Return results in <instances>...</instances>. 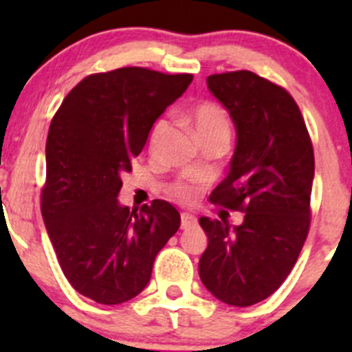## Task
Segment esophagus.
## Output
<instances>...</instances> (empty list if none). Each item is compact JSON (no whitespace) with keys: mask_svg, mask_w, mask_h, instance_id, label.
<instances>
[{"mask_svg":"<svg viewBox=\"0 0 352 352\" xmlns=\"http://www.w3.org/2000/svg\"><path fill=\"white\" fill-rule=\"evenodd\" d=\"M196 225H197V219L194 218V216L186 214V212L180 216V228L182 230H190V228H194Z\"/></svg>","mask_w":352,"mask_h":352,"instance_id":"esophagus-1","label":"esophagus"}]
</instances>
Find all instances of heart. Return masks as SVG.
I'll return each instance as SVG.
<instances>
[{"mask_svg": "<svg viewBox=\"0 0 352 352\" xmlns=\"http://www.w3.org/2000/svg\"><path fill=\"white\" fill-rule=\"evenodd\" d=\"M189 119L201 141L216 136L230 138L232 124H230L228 113L225 112V109L221 105L214 104V102H201V104H197L196 107L190 110ZM168 129L170 122L165 117H162V119H158L153 124V127L150 131V138H148V144H150L151 151H155L162 144ZM168 192L177 201L184 202V204H190V202L196 201L199 187L194 182H189V180H177V182L170 184Z\"/></svg>", "mask_w": 352, "mask_h": 352, "instance_id": "heart-1", "label": "heart"}]
</instances>
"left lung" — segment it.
I'll return each mask as SVG.
<instances>
[{"instance_id":"obj_1","label":"left lung","mask_w":352,"mask_h":352,"mask_svg":"<svg viewBox=\"0 0 352 352\" xmlns=\"http://www.w3.org/2000/svg\"><path fill=\"white\" fill-rule=\"evenodd\" d=\"M208 88L236 129L230 172L209 201L245 216L239 226L199 218L209 240L199 276L223 303L250 307L285 283L307 240L314 146L285 88L252 71L211 74Z\"/></svg>"}]
</instances>
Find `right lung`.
<instances>
[{
	"label": "right lung",
	"mask_w": 352,
	"mask_h": 352,
	"mask_svg": "<svg viewBox=\"0 0 352 352\" xmlns=\"http://www.w3.org/2000/svg\"><path fill=\"white\" fill-rule=\"evenodd\" d=\"M192 81L119 67L81 80L56 112L45 143L42 216L59 265L80 294L102 305L138 296L156 254L180 226L170 202L140 212L119 202L120 175L143 151L155 120Z\"/></svg>",
	"instance_id": "obj_1"
}]
</instances>
